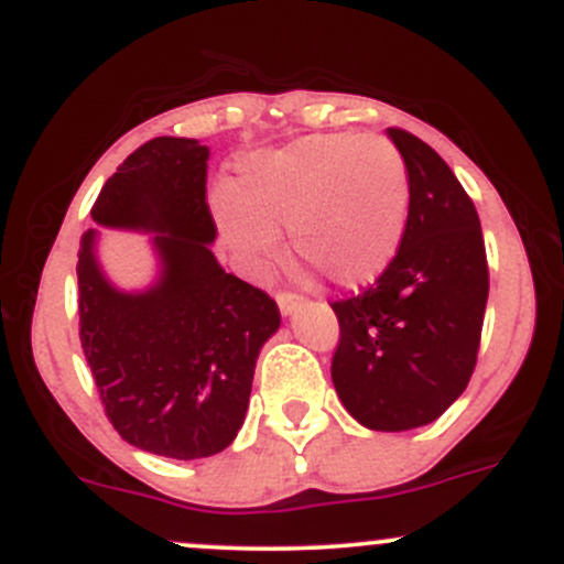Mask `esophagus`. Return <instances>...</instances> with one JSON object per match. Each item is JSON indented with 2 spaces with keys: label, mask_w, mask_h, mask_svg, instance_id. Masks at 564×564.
I'll return each instance as SVG.
<instances>
[{
  "label": "esophagus",
  "mask_w": 564,
  "mask_h": 564,
  "mask_svg": "<svg viewBox=\"0 0 564 564\" xmlns=\"http://www.w3.org/2000/svg\"><path fill=\"white\" fill-rule=\"evenodd\" d=\"M275 300H278V307H281L283 315H291L302 304V296L294 294V291H278Z\"/></svg>",
  "instance_id": "obj_1"
}]
</instances>
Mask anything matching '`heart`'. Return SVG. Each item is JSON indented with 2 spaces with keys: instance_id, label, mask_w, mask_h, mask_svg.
I'll return each instance as SVG.
<instances>
[{
  "instance_id": "b5f03b06",
  "label": "heart",
  "mask_w": 564,
  "mask_h": 564,
  "mask_svg": "<svg viewBox=\"0 0 564 564\" xmlns=\"http://www.w3.org/2000/svg\"><path fill=\"white\" fill-rule=\"evenodd\" d=\"M232 198L219 204L225 238L249 262L278 254L289 228L302 262L336 286L377 281L403 243L411 206L405 159L384 138L307 134L238 161Z\"/></svg>"
}]
</instances>
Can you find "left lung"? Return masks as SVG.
I'll return each instance as SVG.
<instances>
[{
    "label": "left lung",
    "mask_w": 564,
    "mask_h": 564,
    "mask_svg": "<svg viewBox=\"0 0 564 564\" xmlns=\"http://www.w3.org/2000/svg\"><path fill=\"white\" fill-rule=\"evenodd\" d=\"M411 206L398 254L364 294L332 302L339 345L332 379L341 403L377 432L435 422L467 390L480 349L488 257L475 204L451 166L405 129Z\"/></svg>",
    "instance_id": "8db88e82"
}]
</instances>
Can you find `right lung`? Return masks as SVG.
Returning <instances> with one entry per match:
<instances>
[{
  "instance_id": "1",
  "label": "right lung",
  "mask_w": 564,
  "mask_h": 564,
  "mask_svg": "<svg viewBox=\"0 0 564 564\" xmlns=\"http://www.w3.org/2000/svg\"><path fill=\"white\" fill-rule=\"evenodd\" d=\"M209 148L153 138L102 185L93 219L156 230L164 273L145 294H121L82 236L79 339L108 422L134 448L166 458L225 451L249 408L257 355L281 326L268 291L219 268L206 204Z\"/></svg>"
}]
</instances>
